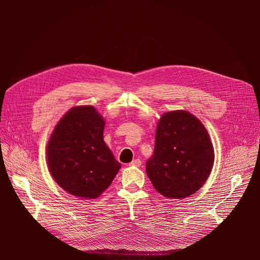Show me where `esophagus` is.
<instances>
[{
  "label": "esophagus",
  "instance_id": "34e87169",
  "mask_svg": "<svg viewBox=\"0 0 260 260\" xmlns=\"http://www.w3.org/2000/svg\"><path fill=\"white\" fill-rule=\"evenodd\" d=\"M142 165V161L140 160V159H134L131 164H129V166H133V167H140Z\"/></svg>",
  "mask_w": 260,
  "mask_h": 260
}]
</instances>
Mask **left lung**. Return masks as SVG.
I'll use <instances>...</instances> for the list:
<instances>
[{
    "label": "left lung",
    "mask_w": 260,
    "mask_h": 260,
    "mask_svg": "<svg viewBox=\"0 0 260 260\" xmlns=\"http://www.w3.org/2000/svg\"><path fill=\"white\" fill-rule=\"evenodd\" d=\"M213 164V145L197 117L181 110L161 116L153 155L146 162L156 191L170 199L187 198L205 184Z\"/></svg>",
    "instance_id": "obj_1"
}]
</instances>
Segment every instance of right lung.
Segmentation results:
<instances>
[{
  "mask_svg": "<svg viewBox=\"0 0 260 260\" xmlns=\"http://www.w3.org/2000/svg\"><path fill=\"white\" fill-rule=\"evenodd\" d=\"M105 121L90 106L72 108L47 145L50 173L72 196L95 199L117 175L120 164L104 142Z\"/></svg>",
  "mask_w": 260,
  "mask_h": 260,
  "instance_id": "add662e5",
  "label": "right lung"
}]
</instances>
